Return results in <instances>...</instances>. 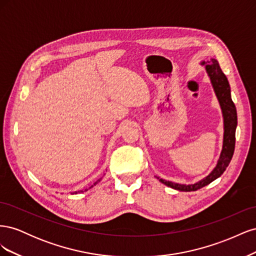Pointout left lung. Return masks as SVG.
Listing matches in <instances>:
<instances>
[{"label": "left lung", "instance_id": "1", "mask_svg": "<svg viewBox=\"0 0 256 256\" xmlns=\"http://www.w3.org/2000/svg\"><path fill=\"white\" fill-rule=\"evenodd\" d=\"M202 65H205L206 72L210 79L212 84L216 96L219 100V104L222 110L223 115V124H224V134H223V145L222 150L218 162H216V168L212 170V173L207 175L202 180H200L193 184H176L173 182H168L162 178L157 177L159 182L164 184L168 187H171L175 190L180 191H196L200 188L205 187L216 178L220 177L223 172L226 171L228 166L230 162L233 157L235 150V132L237 127V112L236 106L230 97V88L226 74L221 70L218 60L214 58H210V60H203Z\"/></svg>", "mask_w": 256, "mask_h": 256}]
</instances>
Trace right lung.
I'll list each match as a JSON object with an SVG mask.
<instances>
[{
	"instance_id": "right-lung-1",
	"label": "right lung",
	"mask_w": 256,
	"mask_h": 256,
	"mask_svg": "<svg viewBox=\"0 0 256 256\" xmlns=\"http://www.w3.org/2000/svg\"><path fill=\"white\" fill-rule=\"evenodd\" d=\"M98 182H100V180H97V182H96L94 184V186H95L96 184H98ZM92 187H90V188H92ZM85 191H86V190H85ZM78 192H79V191H78ZM78 192H76H76H74V193H76H76H78ZM80 192H83V191H80Z\"/></svg>"
}]
</instances>
